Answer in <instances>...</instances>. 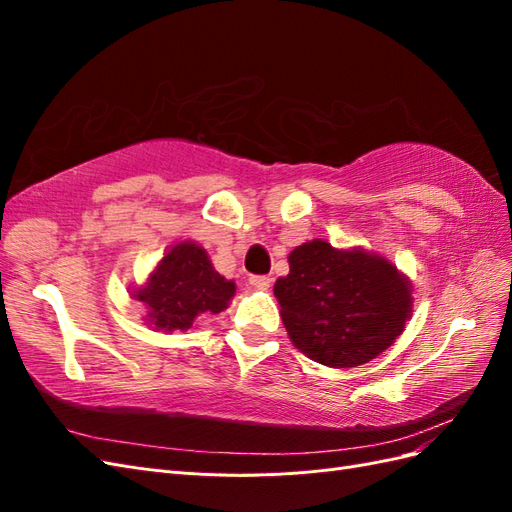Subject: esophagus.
<instances>
[{"label": "esophagus", "mask_w": 512, "mask_h": 512, "mask_svg": "<svg viewBox=\"0 0 512 512\" xmlns=\"http://www.w3.org/2000/svg\"><path fill=\"white\" fill-rule=\"evenodd\" d=\"M250 284L256 288V290H267L271 286V277L269 275H252L250 277Z\"/></svg>", "instance_id": "34e87169"}]
</instances>
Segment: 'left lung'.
Instances as JSON below:
<instances>
[{"mask_svg": "<svg viewBox=\"0 0 512 512\" xmlns=\"http://www.w3.org/2000/svg\"><path fill=\"white\" fill-rule=\"evenodd\" d=\"M275 282L290 342L335 369L376 359L404 333L412 286L389 260L314 239L294 247Z\"/></svg>", "mask_w": 512, "mask_h": 512, "instance_id": "obj_1", "label": "left lung"}]
</instances>
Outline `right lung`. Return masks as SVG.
<instances>
[{"mask_svg": "<svg viewBox=\"0 0 512 512\" xmlns=\"http://www.w3.org/2000/svg\"><path fill=\"white\" fill-rule=\"evenodd\" d=\"M132 297L145 303V320L153 329L188 331L194 320L224 312L235 297V282L213 269L203 247L183 241L170 247Z\"/></svg>", "mask_w": 512, "mask_h": 512, "instance_id": "right-lung-1", "label": "right lung"}]
</instances>
